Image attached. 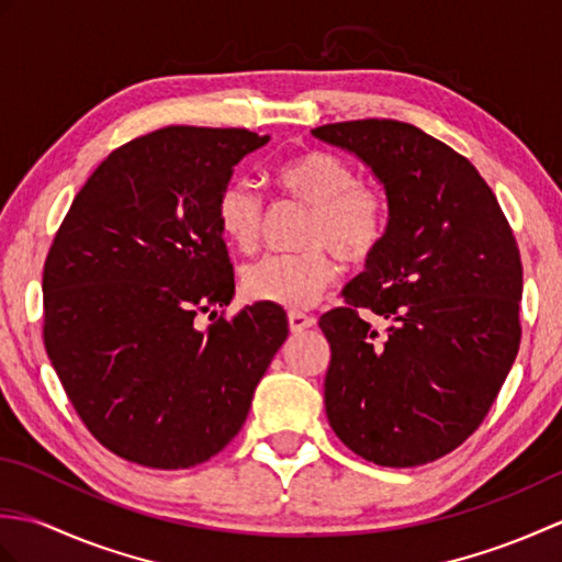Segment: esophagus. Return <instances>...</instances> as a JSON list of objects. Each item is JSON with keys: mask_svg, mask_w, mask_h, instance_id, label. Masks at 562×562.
Returning <instances> with one entry per match:
<instances>
[{"mask_svg": "<svg viewBox=\"0 0 562 562\" xmlns=\"http://www.w3.org/2000/svg\"><path fill=\"white\" fill-rule=\"evenodd\" d=\"M288 318H290V328H292V333H302V330L312 328V326L316 324V318H314V316H308V314H304V312H290V314H288Z\"/></svg>", "mask_w": 562, "mask_h": 562, "instance_id": "1", "label": "esophagus"}]
</instances>
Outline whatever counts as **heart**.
<instances>
[{
    "label": "heart",
    "mask_w": 562,
    "mask_h": 562,
    "mask_svg": "<svg viewBox=\"0 0 562 562\" xmlns=\"http://www.w3.org/2000/svg\"><path fill=\"white\" fill-rule=\"evenodd\" d=\"M272 178L284 195L312 207L302 238L308 248L254 260L244 268L241 284L254 302L306 308L336 280L331 249L345 262H364L386 241L389 198L379 186L360 181L355 166L328 149L292 154L274 166ZM214 217L226 244L250 254L266 226V200L254 183L236 178L222 188Z\"/></svg>",
    "instance_id": "heart-1"
}]
</instances>
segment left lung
Returning <instances> with one entry per match:
<instances>
[{
	"label": "left lung",
	"instance_id": "obj_1",
	"mask_svg": "<svg viewBox=\"0 0 562 562\" xmlns=\"http://www.w3.org/2000/svg\"><path fill=\"white\" fill-rule=\"evenodd\" d=\"M312 133L372 166L389 198L386 241L318 318L328 423L376 465L437 461L481 427L519 352L517 238L475 166L420 127L367 117Z\"/></svg>",
	"mask_w": 562,
	"mask_h": 562
}]
</instances>
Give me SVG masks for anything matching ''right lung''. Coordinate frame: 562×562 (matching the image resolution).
I'll list each match as a JSON object with an SVG mask.
<instances>
[{
  "mask_svg": "<svg viewBox=\"0 0 562 562\" xmlns=\"http://www.w3.org/2000/svg\"><path fill=\"white\" fill-rule=\"evenodd\" d=\"M266 142L195 125L130 139L89 176L47 250L45 352L83 427L125 461L176 471L220 453L288 338L274 304L214 312L234 296L214 207Z\"/></svg>",
  "mask_w": 562,
  "mask_h": 562,
  "instance_id": "add662e5",
  "label": "right lung"
}]
</instances>
